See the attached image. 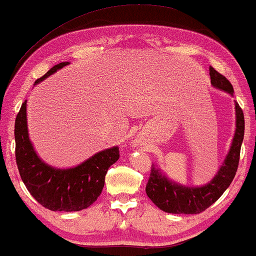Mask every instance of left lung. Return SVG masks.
<instances>
[{"instance_id": "1", "label": "left lung", "mask_w": 256, "mask_h": 256, "mask_svg": "<svg viewBox=\"0 0 256 256\" xmlns=\"http://www.w3.org/2000/svg\"><path fill=\"white\" fill-rule=\"evenodd\" d=\"M210 76H211V85L214 88L224 90L233 96V86L212 66H210ZM234 104H236V132H234L232 144L218 172L208 183L202 186L182 185L168 178L158 166L152 164L146 192L160 210L174 214H197L214 204L232 183L239 166L240 149L244 134L242 110L236 101Z\"/></svg>"}]
</instances>
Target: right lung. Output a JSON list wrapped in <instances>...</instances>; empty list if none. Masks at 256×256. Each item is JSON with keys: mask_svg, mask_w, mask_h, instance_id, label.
<instances>
[{"mask_svg": "<svg viewBox=\"0 0 256 256\" xmlns=\"http://www.w3.org/2000/svg\"><path fill=\"white\" fill-rule=\"evenodd\" d=\"M68 64L70 62H64L54 65L42 78L37 79L34 85ZM15 142L16 163L24 185L40 205L51 211H82L92 205L101 194L108 169L120 157L118 146H112L68 169L45 163L37 155L30 141L26 100L16 116Z\"/></svg>", "mask_w": 256, "mask_h": 256, "instance_id": "add662e5", "label": "right lung"}]
</instances>
